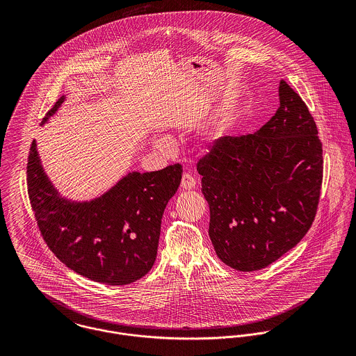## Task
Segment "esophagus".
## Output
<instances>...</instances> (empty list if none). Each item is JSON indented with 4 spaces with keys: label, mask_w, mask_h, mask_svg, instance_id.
I'll list each match as a JSON object with an SVG mask.
<instances>
[{
    "label": "esophagus",
    "mask_w": 356,
    "mask_h": 356,
    "mask_svg": "<svg viewBox=\"0 0 356 356\" xmlns=\"http://www.w3.org/2000/svg\"><path fill=\"white\" fill-rule=\"evenodd\" d=\"M181 186L185 189V191H192L196 188V178L189 174V172H185L182 175V181H181Z\"/></svg>",
    "instance_id": "1"
}]
</instances>
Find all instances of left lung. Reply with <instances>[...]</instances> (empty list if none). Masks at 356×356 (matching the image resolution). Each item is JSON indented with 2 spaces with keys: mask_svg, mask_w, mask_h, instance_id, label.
I'll use <instances>...</instances> for the list:
<instances>
[{
  "mask_svg": "<svg viewBox=\"0 0 356 356\" xmlns=\"http://www.w3.org/2000/svg\"><path fill=\"white\" fill-rule=\"evenodd\" d=\"M218 257L238 271L270 266L309 230L323 178L308 106L282 79L280 106L256 133L225 136L197 161Z\"/></svg>",
  "mask_w": 356,
  "mask_h": 356,
  "instance_id": "left-lung-1",
  "label": "left lung"
}]
</instances>
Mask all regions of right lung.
I'll return each instance as SVG.
<instances>
[{
  "mask_svg": "<svg viewBox=\"0 0 356 356\" xmlns=\"http://www.w3.org/2000/svg\"><path fill=\"white\" fill-rule=\"evenodd\" d=\"M181 178L179 163L153 172H131L100 199L72 204L60 199L45 177L35 141L27 160L29 199L44 241L67 267L106 285L136 282L152 268L163 212Z\"/></svg>",
  "mask_w": 356,
  "mask_h": 356,
  "instance_id": "add662e5",
  "label": "right lung"
}]
</instances>
